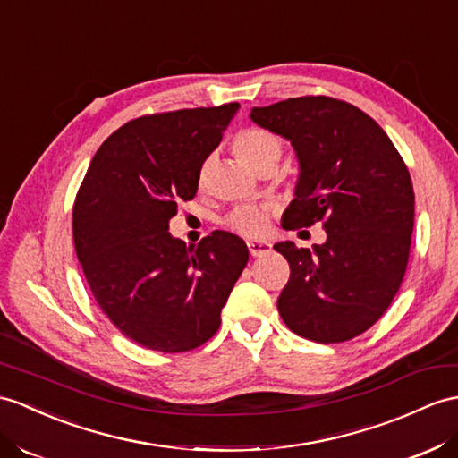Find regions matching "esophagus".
I'll return each instance as SVG.
<instances>
[{"mask_svg":"<svg viewBox=\"0 0 458 458\" xmlns=\"http://www.w3.org/2000/svg\"><path fill=\"white\" fill-rule=\"evenodd\" d=\"M247 247H249L250 256H254V259H256V256H264L266 252H270L272 244L266 242V241H249Z\"/></svg>","mask_w":458,"mask_h":458,"instance_id":"esophagus-1","label":"esophagus"}]
</instances>
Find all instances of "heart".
Listing matches in <instances>:
<instances>
[{"label":"heart","instance_id":"b5f03b06","mask_svg":"<svg viewBox=\"0 0 458 458\" xmlns=\"http://www.w3.org/2000/svg\"><path fill=\"white\" fill-rule=\"evenodd\" d=\"M233 149L252 169H259L264 161L280 159L282 141L276 133L262 128H247L233 140ZM272 208L260 204L237 206L225 217V227L242 237H259L267 227Z\"/></svg>","mask_w":458,"mask_h":458}]
</instances>
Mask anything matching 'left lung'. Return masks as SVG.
Here are the masks:
<instances>
[{
  "label": "left lung",
  "mask_w": 458,
  "mask_h": 458,
  "mask_svg": "<svg viewBox=\"0 0 458 458\" xmlns=\"http://www.w3.org/2000/svg\"><path fill=\"white\" fill-rule=\"evenodd\" d=\"M250 120L292 141L299 178L284 229L322 221L313 250L276 242L292 267L277 297L289 330L320 344L360 336L385 315L406 272L414 231V188L385 130L332 97L254 106Z\"/></svg>",
  "instance_id": "left-lung-1"
}]
</instances>
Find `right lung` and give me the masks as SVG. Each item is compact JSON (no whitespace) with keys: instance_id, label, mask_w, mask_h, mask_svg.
<instances>
[{"instance_id":"1","label":"right lung","mask_w":458,"mask_h":458,"mask_svg":"<svg viewBox=\"0 0 458 458\" xmlns=\"http://www.w3.org/2000/svg\"><path fill=\"white\" fill-rule=\"evenodd\" d=\"M237 110L229 103L130 120L100 145L77 192L72 227L87 284L110 322L148 350L188 352L214 336L249 262L233 233L214 231L198 247L169 233Z\"/></svg>"}]
</instances>
